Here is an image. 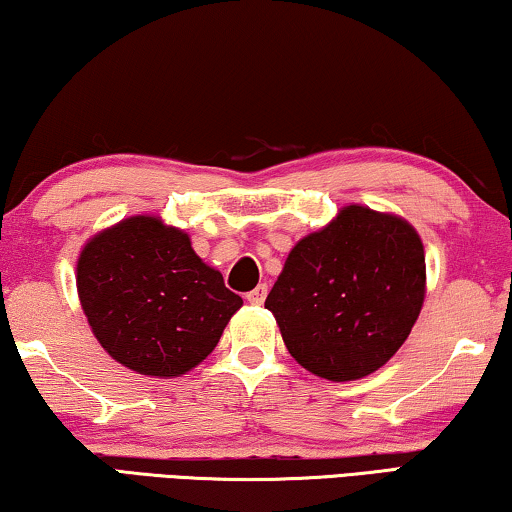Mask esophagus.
<instances>
[{
  "label": "esophagus",
  "mask_w": 512,
  "mask_h": 512,
  "mask_svg": "<svg viewBox=\"0 0 512 512\" xmlns=\"http://www.w3.org/2000/svg\"><path fill=\"white\" fill-rule=\"evenodd\" d=\"M265 298H268V286H265V284L256 286L254 291L247 293V302H249V305H256V307H261Z\"/></svg>",
  "instance_id": "obj_1"
}]
</instances>
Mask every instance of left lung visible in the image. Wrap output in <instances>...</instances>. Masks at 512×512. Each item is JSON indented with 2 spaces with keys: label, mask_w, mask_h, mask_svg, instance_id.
<instances>
[{
  "label": "left lung",
  "mask_w": 512,
  "mask_h": 512,
  "mask_svg": "<svg viewBox=\"0 0 512 512\" xmlns=\"http://www.w3.org/2000/svg\"><path fill=\"white\" fill-rule=\"evenodd\" d=\"M425 291L416 228L399 214L351 203L298 240L265 309L298 365L342 383L374 374L399 351Z\"/></svg>",
  "instance_id": "1"
}]
</instances>
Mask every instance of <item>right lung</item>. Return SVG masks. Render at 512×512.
<instances>
[{
  "label": "right lung",
  "mask_w": 512,
  "mask_h": 512,
  "mask_svg": "<svg viewBox=\"0 0 512 512\" xmlns=\"http://www.w3.org/2000/svg\"><path fill=\"white\" fill-rule=\"evenodd\" d=\"M76 288L103 351L154 379H175L201 365L242 307L189 235L154 214L92 235L80 249Z\"/></svg>",
  "instance_id": "1"
}]
</instances>
